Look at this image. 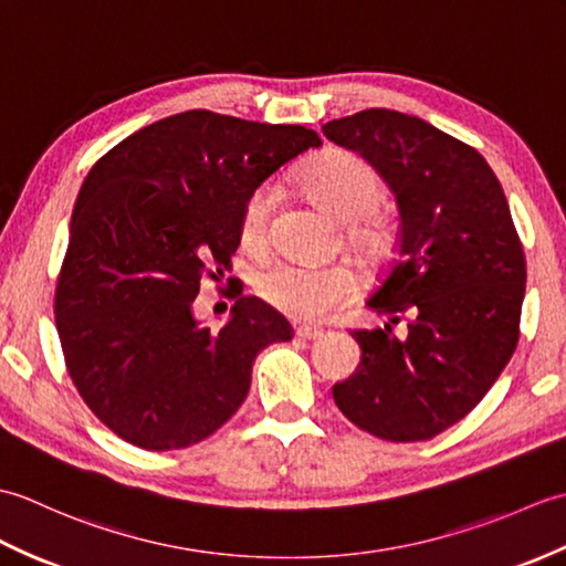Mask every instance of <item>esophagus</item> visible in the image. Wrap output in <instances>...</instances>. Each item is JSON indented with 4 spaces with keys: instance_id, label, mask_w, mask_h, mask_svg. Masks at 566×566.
<instances>
[{
    "instance_id": "obj_1",
    "label": "esophagus",
    "mask_w": 566,
    "mask_h": 566,
    "mask_svg": "<svg viewBox=\"0 0 566 566\" xmlns=\"http://www.w3.org/2000/svg\"><path fill=\"white\" fill-rule=\"evenodd\" d=\"M296 335L304 340H318L323 338V331L316 326H296Z\"/></svg>"
}]
</instances>
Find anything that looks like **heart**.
Masks as SVG:
<instances>
[{"mask_svg":"<svg viewBox=\"0 0 566 566\" xmlns=\"http://www.w3.org/2000/svg\"><path fill=\"white\" fill-rule=\"evenodd\" d=\"M306 195L347 223L355 250L375 255L387 243V228L375 213L384 182L377 167L350 150H326L298 172ZM272 189H252L240 209V240L248 250L268 245L272 223ZM357 292V274L343 262L298 264L272 262L255 276L260 302L296 321H326Z\"/></svg>","mask_w":566,"mask_h":566,"instance_id":"heart-1","label":"heart"}]
</instances>
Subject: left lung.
Masks as SVG:
<instances>
[{"instance_id":"obj_1","label":"left lung","mask_w":566,"mask_h":566,"mask_svg":"<svg viewBox=\"0 0 566 566\" xmlns=\"http://www.w3.org/2000/svg\"><path fill=\"white\" fill-rule=\"evenodd\" d=\"M323 136L375 165L401 209L396 255L367 298L389 323L350 333L363 365L333 399L369 436L430 440L484 399L521 338L525 252L506 195L472 146L418 116L365 109Z\"/></svg>"}]
</instances>
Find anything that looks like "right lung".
Segmentation results:
<instances>
[{
	"instance_id": "add662e5",
	"label": "right lung",
	"mask_w": 566,
	"mask_h": 566,
	"mask_svg": "<svg viewBox=\"0 0 566 566\" xmlns=\"http://www.w3.org/2000/svg\"><path fill=\"white\" fill-rule=\"evenodd\" d=\"M316 130L207 109L167 116L94 163L77 195L55 284V326L82 401L143 450L207 440L245 401L252 363L292 340L290 321L235 298L221 331L191 316L201 276H223L240 209Z\"/></svg>"
}]
</instances>
